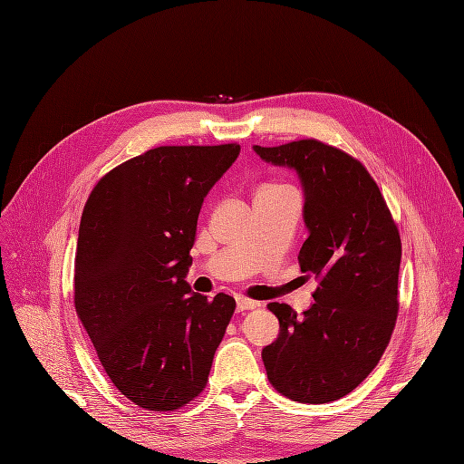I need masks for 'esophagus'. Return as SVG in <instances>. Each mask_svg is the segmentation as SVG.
<instances>
[{
    "label": "esophagus",
    "instance_id": "34e87169",
    "mask_svg": "<svg viewBox=\"0 0 464 464\" xmlns=\"http://www.w3.org/2000/svg\"><path fill=\"white\" fill-rule=\"evenodd\" d=\"M257 303L252 301V299H246V297H237V312H245V310H252L256 308Z\"/></svg>",
    "mask_w": 464,
    "mask_h": 464
}]
</instances>
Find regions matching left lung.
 <instances>
[{
    "label": "left lung",
    "instance_id": "1",
    "mask_svg": "<svg viewBox=\"0 0 464 464\" xmlns=\"http://www.w3.org/2000/svg\"><path fill=\"white\" fill-rule=\"evenodd\" d=\"M254 152L297 173L308 229L299 263L320 280L303 315L269 303L280 334L261 359L269 382L287 399L331 402L372 372L392 338L399 312V229L369 170L346 152L315 139L273 149L256 144Z\"/></svg>",
    "mask_w": 464,
    "mask_h": 464
}]
</instances>
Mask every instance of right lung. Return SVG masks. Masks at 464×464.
Returning <instances> with one entry per match:
<instances>
[{"instance_id":"add662e5","label":"right lung","mask_w":464,"mask_h":464,"mask_svg":"<svg viewBox=\"0 0 464 464\" xmlns=\"http://www.w3.org/2000/svg\"><path fill=\"white\" fill-rule=\"evenodd\" d=\"M238 144L158 146L107 173L86 201L75 256V308L118 392L177 410L207 385L235 299H207L186 275L207 193Z\"/></svg>"}]
</instances>
